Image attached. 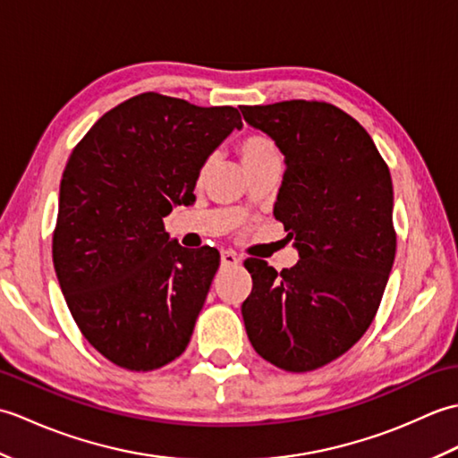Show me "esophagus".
Returning a JSON list of instances; mask_svg holds the SVG:
<instances>
[{
	"instance_id": "esophagus-1",
	"label": "esophagus",
	"mask_w": 458,
	"mask_h": 458,
	"mask_svg": "<svg viewBox=\"0 0 458 458\" xmlns=\"http://www.w3.org/2000/svg\"><path fill=\"white\" fill-rule=\"evenodd\" d=\"M220 259H222V266H236V264H240V256L236 254L234 250H222Z\"/></svg>"
}]
</instances>
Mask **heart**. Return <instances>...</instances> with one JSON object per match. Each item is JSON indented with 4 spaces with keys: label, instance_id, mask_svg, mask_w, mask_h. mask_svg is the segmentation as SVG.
<instances>
[{
    "label": "heart",
    "instance_id": "b5f03b06",
    "mask_svg": "<svg viewBox=\"0 0 458 458\" xmlns=\"http://www.w3.org/2000/svg\"><path fill=\"white\" fill-rule=\"evenodd\" d=\"M236 148H238V155H240L242 163H244L246 171H251V169L259 167V165H264L267 161H276L281 157L276 141L271 140L269 135L259 133V131L246 133L244 138L238 141ZM208 165H210V159L202 163L200 174L208 169Z\"/></svg>",
    "mask_w": 458,
    "mask_h": 458
}]
</instances>
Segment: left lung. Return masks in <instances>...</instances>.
I'll return each instance as SVG.
<instances>
[{"mask_svg": "<svg viewBox=\"0 0 458 458\" xmlns=\"http://www.w3.org/2000/svg\"><path fill=\"white\" fill-rule=\"evenodd\" d=\"M240 110L285 155L274 214L301 258L281 274L246 259L254 287L242 317L261 358L310 372L352 348L382 303L395 258L390 169L362 125L328 102Z\"/></svg>", "mask_w": 458, "mask_h": 458, "instance_id": "obj_1", "label": "left lung"}]
</instances>
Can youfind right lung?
Listing matches in <instances>:
<instances>
[{
  "mask_svg": "<svg viewBox=\"0 0 458 458\" xmlns=\"http://www.w3.org/2000/svg\"><path fill=\"white\" fill-rule=\"evenodd\" d=\"M234 128L232 106L143 92L106 112L68 157L53 264L74 323L112 364L151 372L187 348L220 254L171 242L163 218L191 202L202 163Z\"/></svg>",
  "mask_w": 458,
  "mask_h": 458,
  "instance_id": "1",
  "label": "right lung"
}]
</instances>
